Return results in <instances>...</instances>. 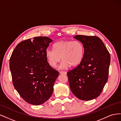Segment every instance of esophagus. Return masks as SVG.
I'll use <instances>...</instances> for the list:
<instances>
[{"label":"esophagus","instance_id":"34e87169","mask_svg":"<svg viewBox=\"0 0 121 121\" xmlns=\"http://www.w3.org/2000/svg\"><path fill=\"white\" fill-rule=\"evenodd\" d=\"M59 73L60 74H67V72L66 71H60Z\"/></svg>","mask_w":121,"mask_h":121}]
</instances>
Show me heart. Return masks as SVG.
I'll use <instances>...</instances> for the list:
<instances>
[{"label": "heart", "instance_id": "obj_1", "mask_svg": "<svg viewBox=\"0 0 121 121\" xmlns=\"http://www.w3.org/2000/svg\"><path fill=\"white\" fill-rule=\"evenodd\" d=\"M84 53V46L80 41L62 40L54 44L53 50L47 49L45 56L49 64L52 67H56L62 57L63 61L60 68L64 69L70 65L75 66L80 64Z\"/></svg>", "mask_w": 121, "mask_h": 121}]
</instances>
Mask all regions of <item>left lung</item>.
Masks as SVG:
<instances>
[{"label": "left lung", "instance_id": "1", "mask_svg": "<svg viewBox=\"0 0 121 121\" xmlns=\"http://www.w3.org/2000/svg\"><path fill=\"white\" fill-rule=\"evenodd\" d=\"M84 47L83 59L67 72L71 91L78 99L89 100L102 92L108 79L111 56L102 40L96 36L76 35Z\"/></svg>", "mask_w": 121, "mask_h": 121}]
</instances>
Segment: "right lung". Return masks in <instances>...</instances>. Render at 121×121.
<instances>
[{
  "label": "right lung",
  "mask_w": 121,
  "mask_h": 121,
  "mask_svg": "<svg viewBox=\"0 0 121 121\" xmlns=\"http://www.w3.org/2000/svg\"><path fill=\"white\" fill-rule=\"evenodd\" d=\"M52 40L46 37L22 41L10 58L9 67L13 86L26 102L44 103L51 96L59 72L51 67L45 51Z\"/></svg>",
  "instance_id": "obj_1"
}]
</instances>
